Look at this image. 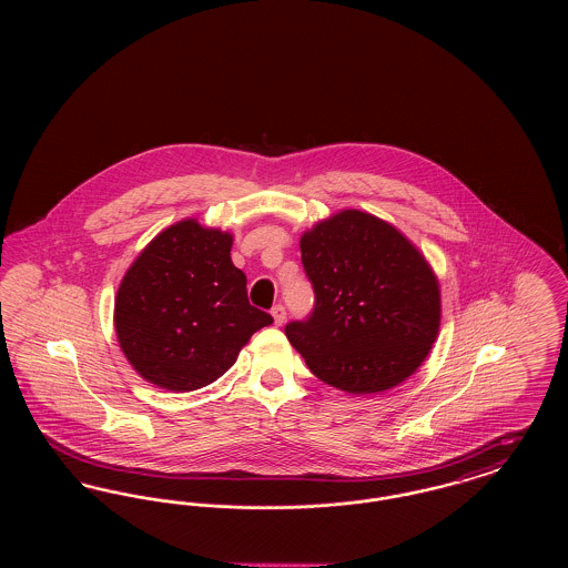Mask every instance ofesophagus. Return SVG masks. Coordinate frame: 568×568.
Returning <instances> with one entry per match:
<instances>
[{
    "label": "esophagus",
    "mask_w": 568,
    "mask_h": 568,
    "mask_svg": "<svg viewBox=\"0 0 568 568\" xmlns=\"http://www.w3.org/2000/svg\"><path fill=\"white\" fill-rule=\"evenodd\" d=\"M272 317H274V324H285V317H287V311H285V306H283V304H274V306H272Z\"/></svg>",
    "instance_id": "esophagus-1"
}]
</instances>
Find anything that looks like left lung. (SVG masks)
<instances>
[{
	"label": "left lung",
	"mask_w": 568,
	"mask_h": 568,
	"mask_svg": "<svg viewBox=\"0 0 568 568\" xmlns=\"http://www.w3.org/2000/svg\"><path fill=\"white\" fill-rule=\"evenodd\" d=\"M300 251L315 306L285 334L311 373L349 394H375L410 377L440 324L438 283L424 255L362 211L317 223Z\"/></svg>",
	"instance_id": "obj_1"
}]
</instances>
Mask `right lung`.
Wrapping results in <instances>:
<instances>
[{
    "label": "right lung",
    "instance_id": "add662e5",
    "mask_svg": "<svg viewBox=\"0 0 568 568\" xmlns=\"http://www.w3.org/2000/svg\"><path fill=\"white\" fill-rule=\"evenodd\" d=\"M232 236L181 221L151 241L123 276L114 302L119 345L135 371L170 392L221 377L272 324L251 306L246 276L232 264Z\"/></svg>",
    "mask_w": 568,
    "mask_h": 568
}]
</instances>
